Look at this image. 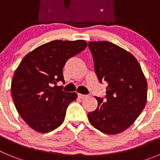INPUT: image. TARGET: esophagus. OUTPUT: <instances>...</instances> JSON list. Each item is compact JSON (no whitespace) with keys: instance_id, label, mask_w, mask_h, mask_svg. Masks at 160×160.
I'll return each instance as SVG.
<instances>
[{"instance_id":"obj_1","label":"esophagus","mask_w":160,"mask_h":160,"mask_svg":"<svg viewBox=\"0 0 160 160\" xmlns=\"http://www.w3.org/2000/svg\"><path fill=\"white\" fill-rule=\"evenodd\" d=\"M78 97L79 98H82V99H83V98H87L88 96L86 95V94H78Z\"/></svg>"}]
</instances>
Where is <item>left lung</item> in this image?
I'll list each match as a JSON object with an SVG mask.
<instances>
[{
	"instance_id": "left-lung-1",
	"label": "left lung",
	"mask_w": 160,
	"mask_h": 160,
	"mask_svg": "<svg viewBox=\"0 0 160 160\" xmlns=\"http://www.w3.org/2000/svg\"><path fill=\"white\" fill-rule=\"evenodd\" d=\"M94 71L107 82L104 98L95 97L98 107L88 113L91 125L114 135L128 128L145 107L148 83L138 61L129 52L109 42H90Z\"/></svg>"
}]
</instances>
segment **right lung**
Here are the masks:
<instances>
[{"label": "right lung", "mask_w": 160, "mask_h": 160, "mask_svg": "<svg viewBox=\"0 0 160 160\" xmlns=\"http://www.w3.org/2000/svg\"><path fill=\"white\" fill-rule=\"evenodd\" d=\"M87 46L83 40H56L28 53L14 73L11 92L17 111L32 129L42 133L53 131L62 123L67 107L76 93L63 91V67Z\"/></svg>", "instance_id": "right-lung-1"}]
</instances>
